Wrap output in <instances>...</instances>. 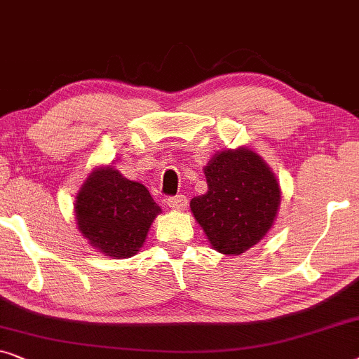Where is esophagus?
<instances>
[{
  "label": "esophagus",
  "mask_w": 359,
  "mask_h": 359,
  "mask_svg": "<svg viewBox=\"0 0 359 359\" xmlns=\"http://www.w3.org/2000/svg\"><path fill=\"white\" fill-rule=\"evenodd\" d=\"M168 205L172 210H185L187 205H189V200H187L185 195H177V196H169L168 198Z\"/></svg>",
  "instance_id": "obj_1"
}]
</instances>
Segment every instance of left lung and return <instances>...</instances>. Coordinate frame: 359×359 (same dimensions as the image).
<instances>
[{
    "mask_svg": "<svg viewBox=\"0 0 359 359\" xmlns=\"http://www.w3.org/2000/svg\"><path fill=\"white\" fill-rule=\"evenodd\" d=\"M203 172L208 191L191 198V213L215 250L244 254L275 223L281 201L278 180L250 148L216 153Z\"/></svg>",
    "mask_w": 359,
    "mask_h": 359,
    "instance_id": "obj_1",
    "label": "left lung"
}]
</instances>
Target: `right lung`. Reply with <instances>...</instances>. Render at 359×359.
Returning <instances> with one entry per match:
<instances>
[{"instance_id": "1", "label": "right lung", "mask_w": 359, "mask_h": 359, "mask_svg": "<svg viewBox=\"0 0 359 359\" xmlns=\"http://www.w3.org/2000/svg\"><path fill=\"white\" fill-rule=\"evenodd\" d=\"M78 229L88 242L114 259H128L143 247L161 213L148 189L128 180L114 165L95 168L74 203Z\"/></svg>"}]
</instances>
